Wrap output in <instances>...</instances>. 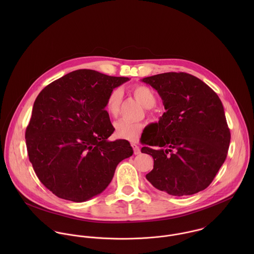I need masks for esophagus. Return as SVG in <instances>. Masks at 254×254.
<instances>
[{"instance_id": "obj_1", "label": "esophagus", "mask_w": 254, "mask_h": 254, "mask_svg": "<svg viewBox=\"0 0 254 254\" xmlns=\"http://www.w3.org/2000/svg\"><path fill=\"white\" fill-rule=\"evenodd\" d=\"M131 146L133 147V149H134V153H135V154H139V153L141 152L140 146L137 145L136 143H131Z\"/></svg>"}]
</instances>
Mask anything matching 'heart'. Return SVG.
<instances>
[{
    "instance_id": "b5f03b06",
    "label": "heart",
    "mask_w": 254,
    "mask_h": 254,
    "mask_svg": "<svg viewBox=\"0 0 254 254\" xmlns=\"http://www.w3.org/2000/svg\"><path fill=\"white\" fill-rule=\"evenodd\" d=\"M131 92L135 99L145 107L146 112L148 114H152V107L156 103V96L154 92L150 88L141 84L132 87ZM121 101L122 92L119 89L111 90L106 101V109L110 116L116 117L119 114ZM114 127L117 137L128 141H136L143 132L145 125L142 122L119 120L115 123Z\"/></svg>"
}]
</instances>
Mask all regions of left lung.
<instances>
[{"mask_svg": "<svg viewBox=\"0 0 254 254\" xmlns=\"http://www.w3.org/2000/svg\"><path fill=\"white\" fill-rule=\"evenodd\" d=\"M157 91L164 109L144 135L142 152L153 157L145 178L154 188L183 196L206 189L224 163L231 140L217 94L197 77L166 72L143 80Z\"/></svg>", "mask_w": 254, "mask_h": 254, "instance_id": "obj_1", "label": "left lung"}]
</instances>
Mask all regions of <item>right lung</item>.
<instances>
[{"label":"right lung","instance_id":"add662e5","mask_svg":"<svg viewBox=\"0 0 254 254\" xmlns=\"http://www.w3.org/2000/svg\"><path fill=\"white\" fill-rule=\"evenodd\" d=\"M128 80L79 69L38 95L25 131L27 152L37 177L57 196L75 202L92 198L133 154L128 141L108 140L114 127L105 109L110 91Z\"/></svg>","mask_w":254,"mask_h":254}]
</instances>
